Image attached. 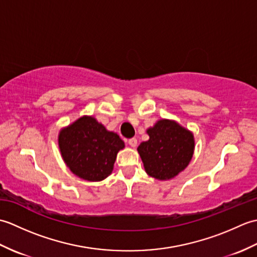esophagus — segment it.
<instances>
[{
    "label": "esophagus",
    "mask_w": 257,
    "mask_h": 257,
    "mask_svg": "<svg viewBox=\"0 0 257 257\" xmlns=\"http://www.w3.org/2000/svg\"><path fill=\"white\" fill-rule=\"evenodd\" d=\"M128 144H129L130 147H133V148H135V147H137L138 141H137V139H136V138H132V139L128 140Z\"/></svg>",
    "instance_id": "34e87169"
}]
</instances>
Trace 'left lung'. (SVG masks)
<instances>
[{
  "instance_id": "8db88e82",
  "label": "left lung",
  "mask_w": 257,
  "mask_h": 257,
  "mask_svg": "<svg viewBox=\"0 0 257 257\" xmlns=\"http://www.w3.org/2000/svg\"><path fill=\"white\" fill-rule=\"evenodd\" d=\"M149 140L138 147L146 172L158 180H170L192 159L194 137L190 130L169 119H161L147 130Z\"/></svg>"
}]
</instances>
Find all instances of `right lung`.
<instances>
[{
    "instance_id": "right-lung-1",
    "label": "right lung",
    "mask_w": 257,
    "mask_h": 257,
    "mask_svg": "<svg viewBox=\"0 0 257 257\" xmlns=\"http://www.w3.org/2000/svg\"><path fill=\"white\" fill-rule=\"evenodd\" d=\"M58 146L66 166L87 181H101L112 172L124 143L91 116H83L62 129Z\"/></svg>"
}]
</instances>
